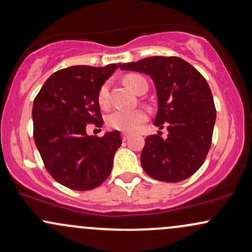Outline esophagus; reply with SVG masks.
<instances>
[{"label": "esophagus", "mask_w": 252, "mask_h": 252, "mask_svg": "<svg viewBox=\"0 0 252 252\" xmlns=\"http://www.w3.org/2000/svg\"><path fill=\"white\" fill-rule=\"evenodd\" d=\"M129 137H130V135L128 134V132H123V134H122V138H123V141H126V140H128Z\"/></svg>", "instance_id": "34e87169"}]
</instances>
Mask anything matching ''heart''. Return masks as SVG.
<instances>
[{"label": "heart", "instance_id": "obj_1", "mask_svg": "<svg viewBox=\"0 0 252 252\" xmlns=\"http://www.w3.org/2000/svg\"><path fill=\"white\" fill-rule=\"evenodd\" d=\"M144 80L138 74H129L126 77V83L132 91L137 94L138 89H140V84ZM98 104L102 108H106L109 104V85L108 84H103L100 86L99 91H98ZM147 115L143 110L136 109V110H114L111 114L108 116V126L110 128L120 130V131L132 132L138 129L143 122H146Z\"/></svg>", "mask_w": 252, "mask_h": 252}]
</instances>
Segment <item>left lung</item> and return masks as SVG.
<instances>
[{"instance_id":"1","label":"left lung","mask_w":252,"mask_h":252,"mask_svg":"<svg viewBox=\"0 0 252 252\" xmlns=\"http://www.w3.org/2000/svg\"><path fill=\"white\" fill-rule=\"evenodd\" d=\"M121 70L148 74L158 94L156 126L168 130L146 138L141 164L153 179L180 182L201 167L212 142L216 108L206 79L178 57H149L120 63Z\"/></svg>"}]
</instances>
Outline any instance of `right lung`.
Wrapping results in <instances>:
<instances>
[{"label":"right lung","mask_w":252,"mask_h":252,"mask_svg":"<svg viewBox=\"0 0 252 252\" xmlns=\"http://www.w3.org/2000/svg\"><path fill=\"white\" fill-rule=\"evenodd\" d=\"M118 65H78L57 71L33 103L34 141L54 180L76 190L94 189L112 169L122 144L118 130L102 137L86 134L88 124L103 126L98 91Z\"/></svg>","instance_id":"right-lung-1"}]
</instances>
